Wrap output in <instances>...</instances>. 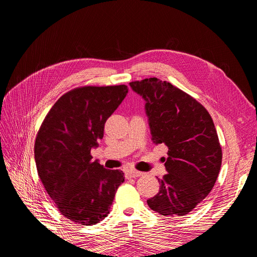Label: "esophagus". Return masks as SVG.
Here are the masks:
<instances>
[{"label":"esophagus","mask_w":257,"mask_h":257,"mask_svg":"<svg viewBox=\"0 0 257 257\" xmlns=\"http://www.w3.org/2000/svg\"><path fill=\"white\" fill-rule=\"evenodd\" d=\"M125 175L128 178H137V177L143 176V173L138 172V170H135V169H128V170H126Z\"/></svg>","instance_id":"1"}]
</instances>
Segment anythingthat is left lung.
Masks as SVG:
<instances>
[{
    "label": "left lung",
    "instance_id": "obj_1",
    "mask_svg": "<svg viewBox=\"0 0 257 257\" xmlns=\"http://www.w3.org/2000/svg\"><path fill=\"white\" fill-rule=\"evenodd\" d=\"M130 85L145 99L153 143L168 148L167 174L148 206L161 215L183 216L205 199L220 173L222 149L211 115L188 93L155 77Z\"/></svg>",
    "mask_w": 257,
    "mask_h": 257
}]
</instances>
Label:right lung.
<instances>
[{
  "instance_id": "1",
  "label": "right lung",
  "mask_w": 257,
  "mask_h": 257,
  "mask_svg": "<svg viewBox=\"0 0 257 257\" xmlns=\"http://www.w3.org/2000/svg\"><path fill=\"white\" fill-rule=\"evenodd\" d=\"M127 92L125 84L76 88L57 100L37 133L38 177L59 211L77 224L104 220L124 181L121 170L92 161L91 150Z\"/></svg>"
}]
</instances>
